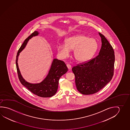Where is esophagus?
I'll use <instances>...</instances> for the list:
<instances>
[{
  "instance_id": "esophagus-1",
  "label": "esophagus",
  "mask_w": 130,
  "mask_h": 130,
  "mask_svg": "<svg viewBox=\"0 0 130 130\" xmlns=\"http://www.w3.org/2000/svg\"><path fill=\"white\" fill-rule=\"evenodd\" d=\"M66 66L67 67V68L69 69V70H70L71 68V66L70 64H66Z\"/></svg>"
}]
</instances>
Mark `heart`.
<instances>
[{
	"label": "heart",
	"instance_id": "1",
	"mask_svg": "<svg viewBox=\"0 0 130 130\" xmlns=\"http://www.w3.org/2000/svg\"><path fill=\"white\" fill-rule=\"evenodd\" d=\"M98 48L96 40L84 35H76L66 40V43H59L57 50L60 56H68L71 50H74L73 55L78 62H85L92 56Z\"/></svg>",
	"mask_w": 130,
	"mask_h": 130
}]
</instances>
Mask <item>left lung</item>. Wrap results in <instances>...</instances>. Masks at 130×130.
<instances>
[{"label": "left lung", "instance_id": "left-lung-1", "mask_svg": "<svg viewBox=\"0 0 130 130\" xmlns=\"http://www.w3.org/2000/svg\"><path fill=\"white\" fill-rule=\"evenodd\" d=\"M102 46L99 54L89 61L78 64L72 69L76 88L84 95L98 92L111 80L115 61L113 48L102 34Z\"/></svg>", "mask_w": 130, "mask_h": 130}]
</instances>
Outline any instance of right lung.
<instances>
[{
    "mask_svg": "<svg viewBox=\"0 0 130 130\" xmlns=\"http://www.w3.org/2000/svg\"><path fill=\"white\" fill-rule=\"evenodd\" d=\"M39 33L35 31L25 39L19 48L16 57L17 71L20 82L33 94L42 98H48L54 96L56 93L59 78L66 73L68 68L63 61L54 59L53 61L51 68L46 77L41 82L37 84H31L24 79L21 76L18 65V59L19 54L26 47L29 40L33 37L38 35Z\"/></svg>",
    "mask_w": 130,
    "mask_h": 130,
    "instance_id": "right-lung-1",
    "label": "right lung"
}]
</instances>
